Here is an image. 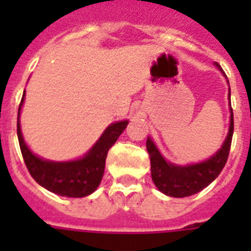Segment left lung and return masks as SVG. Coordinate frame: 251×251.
<instances>
[{
	"label": "left lung",
	"mask_w": 251,
	"mask_h": 251,
	"mask_svg": "<svg viewBox=\"0 0 251 251\" xmlns=\"http://www.w3.org/2000/svg\"><path fill=\"white\" fill-rule=\"evenodd\" d=\"M233 126V110H232L230 112L229 133H228V137H226L222 149L207 161H203L199 164L187 165V167H178V165L167 163L164 157L157 151L153 142L149 138L146 142V147H147V152H149L150 161H151L152 181L157 189L169 197L183 198V197L197 194L204 187L208 186L220 175L223 168L226 167L228 156H229L230 145H232Z\"/></svg>",
	"instance_id": "left-lung-1"
}]
</instances>
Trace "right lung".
Wrapping results in <instances>:
<instances>
[{
  "label": "right lung",
  "instance_id": "add662e5",
  "mask_svg": "<svg viewBox=\"0 0 251 251\" xmlns=\"http://www.w3.org/2000/svg\"><path fill=\"white\" fill-rule=\"evenodd\" d=\"M25 94L18 109L17 134L22 156L32 178L47 190L62 197L82 198L94 193L101 182L108 151L129 122L121 121L110 125L83 159L68 163H53L35 156L23 141L19 124V112Z\"/></svg>",
  "mask_w": 251,
  "mask_h": 251
}]
</instances>
